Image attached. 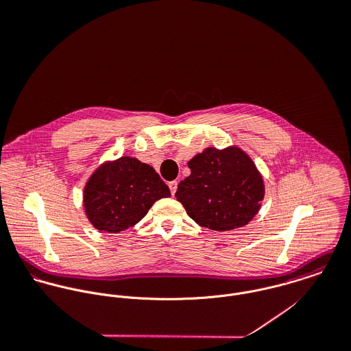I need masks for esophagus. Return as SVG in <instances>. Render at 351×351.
<instances>
[{
	"instance_id": "obj_1",
	"label": "esophagus",
	"mask_w": 351,
	"mask_h": 351,
	"mask_svg": "<svg viewBox=\"0 0 351 351\" xmlns=\"http://www.w3.org/2000/svg\"><path fill=\"white\" fill-rule=\"evenodd\" d=\"M177 185H178V182L177 181H171V182H169V188H170V192H171V195L174 196L176 195V192H177Z\"/></svg>"
}]
</instances>
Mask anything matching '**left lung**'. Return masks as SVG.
I'll return each mask as SVG.
<instances>
[{
	"label": "left lung",
	"instance_id": "left-lung-1",
	"mask_svg": "<svg viewBox=\"0 0 351 351\" xmlns=\"http://www.w3.org/2000/svg\"><path fill=\"white\" fill-rule=\"evenodd\" d=\"M191 176L178 184L176 197L191 219L215 231L246 226L265 196L254 162L238 147H208L188 162Z\"/></svg>",
	"mask_w": 351,
	"mask_h": 351
}]
</instances>
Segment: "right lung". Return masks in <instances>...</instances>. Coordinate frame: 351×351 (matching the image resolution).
<instances>
[{
	"label": "right lung",
	"mask_w": 351,
	"mask_h": 351,
	"mask_svg": "<svg viewBox=\"0 0 351 351\" xmlns=\"http://www.w3.org/2000/svg\"><path fill=\"white\" fill-rule=\"evenodd\" d=\"M169 196V186L150 165L121 156L92 174L84 191V206L95 228L116 234L135 226L155 201Z\"/></svg>",
	"instance_id": "1"
}]
</instances>
